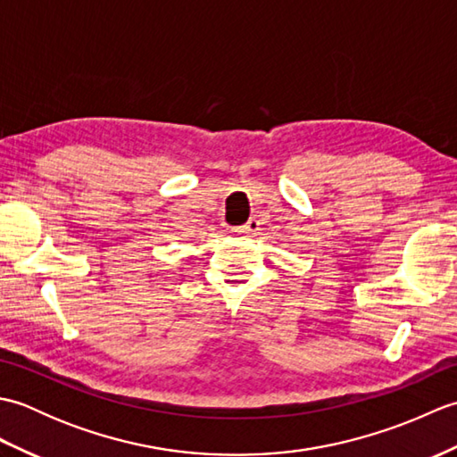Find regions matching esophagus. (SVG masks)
Returning a JSON list of instances; mask_svg holds the SVG:
<instances>
[{
    "label": "esophagus",
    "instance_id": "1",
    "mask_svg": "<svg viewBox=\"0 0 457 457\" xmlns=\"http://www.w3.org/2000/svg\"><path fill=\"white\" fill-rule=\"evenodd\" d=\"M239 231H244V234H257V231H259V220L251 218V220L245 223V226L239 228Z\"/></svg>",
    "mask_w": 457,
    "mask_h": 457
}]
</instances>
